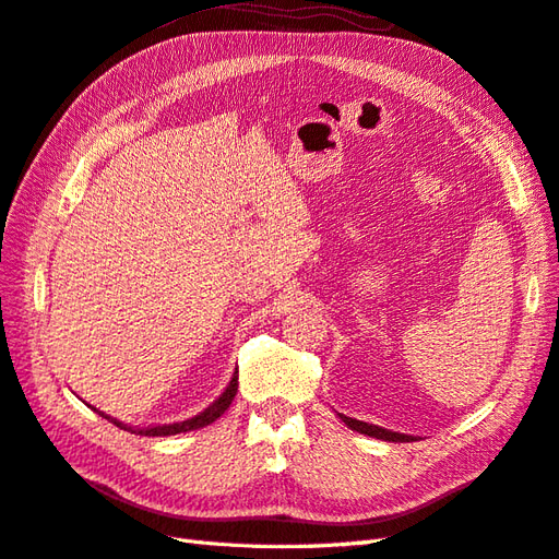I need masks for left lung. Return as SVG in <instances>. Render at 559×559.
Listing matches in <instances>:
<instances>
[{
	"instance_id": "obj_1",
	"label": "left lung",
	"mask_w": 559,
	"mask_h": 559,
	"mask_svg": "<svg viewBox=\"0 0 559 559\" xmlns=\"http://www.w3.org/2000/svg\"><path fill=\"white\" fill-rule=\"evenodd\" d=\"M337 417H341L352 431L366 433V436H370V438H380V441H389V443H411V441H415V436L399 433V431L384 429V427H378V425H368V421L352 419V417H347V415H343V413H337Z\"/></svg>"
}]
</instances>
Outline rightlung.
Here are the masks:
<instances>
[{"label": "right lung", "mask_w": 559, "mask_h": 559, "mask_svg": "<svg viewBox=\"0 0 559 559\" xmlns=\"http://www.w3.org/2000/svg\"><path fill=\"white\" fill-rule=\"evenodd\" d=\"M235 394H238V370H235V373H233V378H230L228 386L222 392V396H218L216 401H212L205 411L198 413V415L191 417V419L173 421V425H156V427H130V425H123V421H118L116 417H109V415H105V413H99L97 408H93V405H91V408H93L97 415H103L105 419H109L111 425L121 427V429H126V431H130V433H138V436H175V433H186V431H193V429H202V427L212 425V421H216L218 417H222V415L228 411V405L233 403Z\"/></svg>", "instance_id": "obj_1"}]
</instances>
